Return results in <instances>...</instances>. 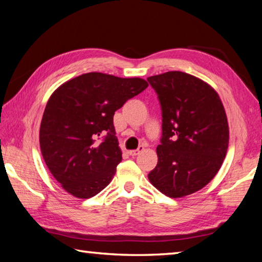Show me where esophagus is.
I'll return each mask as SVG.
<instances>
[{
	"mask_svg": "<svg viewBox=\"0 0 262 262\" xmlns=\"http://www.w3.org/2000/svg\"><path fill=\"white\" fill-rule=\"evenodd\" d=\"M144 150V146L143 145H140L139 146V149H136V150H130L129 151V155L132 156V157H135V156H137V155H140L142 151Z\"/></svg>",
	"mask_w": 262,
	"mask_h": 262,
	"instance_id": "1",
	"label": "esophagus"
}]
</instances>
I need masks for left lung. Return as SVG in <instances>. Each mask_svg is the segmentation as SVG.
Here are the masks:
<instances>
[{
    "mask_svg": "<svg viewBox=\"0 0 262 262\" xmlns=\"http://www.w3.org/2000/svg\"><path fill=\"white\" fill-rule=\"evenodd\" d=\"M147 81L163 117L158 164L147 178L170 198L196 192L215 177L227 154L229 128L221 99L210 84L180 71Z\"/></svg>",
    "mask_w": 262,
    "mask_h": 262,
    "instance_id": "8db88e82",
    "label": "left lung"
}]
</instances>
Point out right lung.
Segmentation results:
<instances>
[{"label":"right lung","instance_id":"right-lung-1","mask_svg":"<svg viewBox=\"0 0 262 262\" xmlns=\"http://www.w3.org/2000/svg\"><path fill=\"white\" fill-rule=\"evenodd\" d=\"M146 87L140 78L90 72L52 93L42 117L40 147L52 177L69 193L87 199L111 182L122 159L113 116Z\"/></svg>","mask_w":262,"mask_h":262}]
</instances>
